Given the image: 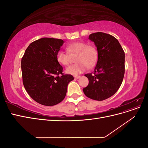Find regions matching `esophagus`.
Returning <instances> with one entry per match:
<instances>
[{
    "label": "esophagus",
    "mask_w": 148,
    "mask_h": 148,
    "mask_svg": "<svg viewBox=\"0 0 148 148\" xmlns=\"http://www.w3.org/2000/svg\"><path fill=\"white\" fill-rule=\"evenodd\" d=\"M80 77H80V76H76V77H75V79H78V78H79Z\"/></svg>",
    "instance_id": "1"
}]
</instances>
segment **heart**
<instances>
[{
	"label": "heart",
	"mask_w": 148,
	"mask_h": 148,
	"mask_svg": "<svg viewBox=\"0 0 148 148\" xmlns=\"http://www.w3.org/2000/svg\"><path fill=\"white\" fill-rule=\"evenodd\" d=\"M68 53L60 50L57 53V60L62 65H69L71 57L77 55V64L69 66L66 72L72 75H77L86 71L88 67L95 66L98 60V51L93 45L87 44L84 41H77L67 46Z\"/></svg>",
	"instance_id": "heart-1"
}]
</instances>
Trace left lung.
<instances>
[{
  "instance_id": "8db88e82",
  "label": "left lung",
  "mask_w": 148,
  "mask_h": 148,
  "mask_svg": "<svg viewBox=\"0 0 148 148\" xmlns=\"http://www.w3.org/2000/svg\"><path fill=\"white\" fill-rule=\"evenodd\" d=\"M89 39L95 42L98 60L94 73L85 74L89 84L83 91L88 97L103 101L113 96L122 83L125 73V52L118 40L102 32L92 33Z\"/></svg>"
}]
</instances>
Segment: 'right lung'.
<instances>
[{
  "instance_id": "1",
  "label": "right lung",
  "mask_w": 148,
  "mask_h": 148,
  "mask_svg": "<svg viewBox=\"0 0 148 148\" xmlns=\"http://www.w3.org/2000/svg\"><path fill=\"white\" fill-rule=\"evenodd\" d=\"M64 41L44 38L31 42L21 59L24 87L33 100L40 104L52 106L64 100L71 75L64 74L57 60V53Z\"/></svg>"
}]
</instances>
